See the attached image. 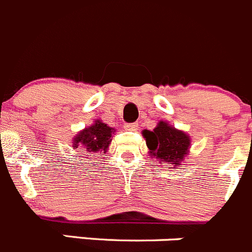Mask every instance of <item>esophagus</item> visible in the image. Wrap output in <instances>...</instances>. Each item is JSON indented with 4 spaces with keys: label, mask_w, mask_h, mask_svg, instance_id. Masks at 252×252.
Returning <instances> with one entry per match:
<instances>
[{
    "label": "esophagus",
    "mask_w": 252,
    "mask_h": 252,
    "mask_svg": "<svg viewBox=\"0 0 252 252\" xmlns=\"http://www.w3.org/2000/svg\"><path fill=\"white\" fill-rule=\"evenodd\" d=\"M136 128H138V124L135 123H126V126H124V129L129 131H135Z\"/></svg>",
    "instance_id": "34e87169"
}]
</instances>
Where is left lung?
Returning a JSON list of instances; mask_svg holds the SVG:
<instances>
[{"instance_id":"left-lung-1","label":"left lung","mask_w":252,"mask_h":252,"mask_svg":"<svg viewBox=\"0 0 252 252\" xmlns=\"http://www.w3.org/2000/svg\"><path fill=\"white\" fill-rule=\"evenodd\" d=\"M144 138L150 150L151 158H156L160 163L180 165L189 148V138L183 131L168 126L166 122H160L153 131L144 130Z\"/></svg>"}]
</instances>
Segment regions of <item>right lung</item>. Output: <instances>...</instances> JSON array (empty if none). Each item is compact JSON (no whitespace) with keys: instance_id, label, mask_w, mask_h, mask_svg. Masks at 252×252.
<instances>
[{"instance_id":"right-lung-1","label":"right lung","mask_w":252,"mask_h":252,"mask_svg":"<svg viewBox=\"0 0 252 252\" xmlns=\"http://www.w3.org/2000/svg\"><path fill=\"white\" fill-rule=\"evenodd\" d=\"M112 133L113 129L109 128L107 124L102 122L96 121L94 126H89L85 130L80 131L75 138V148L82 146L87 149V151L96 153V151H104L106 153L107 148L112 141Z\"/></svg>"}]
</instances>
